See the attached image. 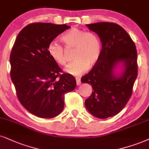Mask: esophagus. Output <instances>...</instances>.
I'll use <instances>...</instances> for the list:
<instances>
[{
  "mask_svg": "<svg viewBox=\"0 0 149 149\" xmlns=\"http://www.w3.org/2000/svg\"><path fill=\"white\" fill-rule=\"evenodd\" d=\"M76 84H77V85H78V86L80 85V84H81L80 78H76Z\"/></svg>",
  "mask_w": 149,
  "mask_h": 149,
  "instance_id": "esophagus-1",
  "label": "esophagus"
}]
</instances>
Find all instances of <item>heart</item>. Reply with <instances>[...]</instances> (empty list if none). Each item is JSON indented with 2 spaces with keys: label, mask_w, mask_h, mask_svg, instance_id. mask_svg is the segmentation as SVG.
Listing matches in <instances>:
<instances>
[{
  "label": "heart",
  "mask_w": 149,
  "mask_h": 149,
  "mask_svg": "<svg viewBox=\"0 0 149 149\" xmlns=\"http://www.w3.org/2000/svg\"><path fill=\"white\" fill-rule=\"evenodd\" d=\"M67 49H74L73 61L66 69V71L73 76L82 75L87 70L88 67H93L101 55L102 44L99 37L93 32L73 28L61 38ZM48 53L51 58L61 66L67 63L65 49L55 41L48 46Z\"/></svg>",
  "instance_id": "heart-1"
}]
</instances>
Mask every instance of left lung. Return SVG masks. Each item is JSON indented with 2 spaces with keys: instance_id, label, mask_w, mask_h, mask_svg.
<instances>
[{
  "instance_id": "obj_1",
  "label": "left lung",
  "mask_w": 149,
  "mask_h": 149,
  "mask_svg": "<svg viewBox=\"0 0 149 149\" xmlns=\"http://www.w3.org/2000/svg\"><path fill=\"white\" fill-rule=\"evenodd\" d=\"M86 27L98 35L102 52L97 63L81 78L82 83L91 84L93 89L84 104L93 116L105 119L121 111L131 96L137 76L136 47L118 24L96 22ZM120 63L123 71L118 75L114 69Z\"/></svg>"
}]
</instances>
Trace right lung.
I'll use <instances>...</instances> for the list:
<instances>
[{"label":"right lung","mask_w":149,"mask_h":149,"mask_svg":"<svg viewBox=\"0 0 149 149\" xmlns=\"http://www.w3.org/2000/svg\"><path fill=\"white\" fill-rule=\"evenodd\" d=\"M69 28L47 22L29 24L20 31L12 47L10 75L17 97L24 109L39 118L61 113L65 95L76 86L74 77L62 72L47 50L49 43Z\"/></svg>","instance_id":"1"}]
</instances>
